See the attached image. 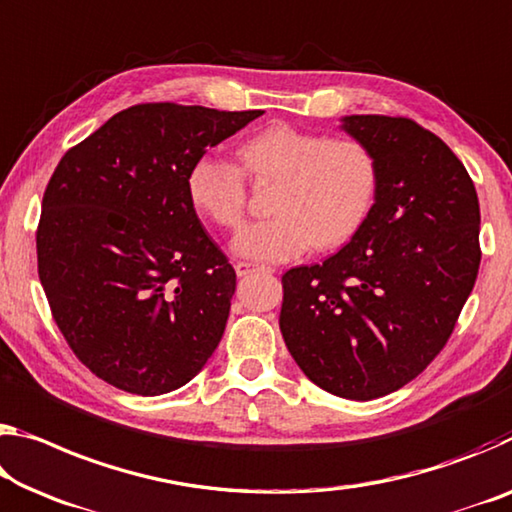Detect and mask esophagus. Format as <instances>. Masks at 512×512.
I'll list each match as a JSON object with an SVG mask.
<instances>
[{"label":"esophagus","mask_w":512,"mask_h":512,"mask_svg":"<svg viewBox=\"0 0 512 512\" xmlns=\"http://www.w3.org/2000/svg\"><path fill=\"white\" fill-rule=\"evenodd\" d=\"M234 271H237L239 278H246V275L255 273V271H262V273H273L271 266H257V264H248V262H237V264H234Z\"/></svg>","instance_id":"obj_1"}]
</instances>
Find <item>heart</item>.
I'll return each mask as SVG.
<instances>
[{
    "label": "heart",
    "instance_id": "heart-1",
    "mask_svg": "<svg viewBox=\"0 0 512 512\" xmlns=\"http://www.w3.org/2000/svg\"><path fill=\"white\" fill-rule=\"evenodd\" d=\"M243 175L271 184L273 216L241 227L232 250L257 262H282L307 246L332 250L353 237L376 189V161L355 139H323L294 125H271L237 148ZM186 193L202 216L237 227L246 186L237 168L202 157L186 173Z\"/></svg>",
    "mask_w": 512,
    "mask_h": 512
}]
</instances>
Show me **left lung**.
I'll use <instances>...</instances> for the list:
<instances>
[{"label":"left lung","instance_id":"obj_1","mask_svg":"<svg viewBox=\"0 0 512 512\" xmlns=\"http://www.w3.org/2000/svg\"><path fill=\"white\" fill-rule=\"evenodd\" d=\"M376 161L373 205L323 264L282 275L280 330L326 392L371 401L417 378L474 289L481 209L449 145L415 120L344 116Z\"/></svg>","mask_w":512,"mask_h":512}]
</instances>
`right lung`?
<instances>
[{"instance_id": "add662e5", "label": "right lung", "mask_w": 512, "mask_h": 512, "mask_svg": "<svg viewBox=\"0 0 512 512\" xmlns=\"http://www.w3.org/2000/svg\"><path fill=\"white\" fill-rule=\"evenodd\" d=\"M262 113L136 104L63 154L43 196L38 278L104 383L168 394L212 358L237 273L200 225L186 173Z\"/></svg>"}]
</instances>
